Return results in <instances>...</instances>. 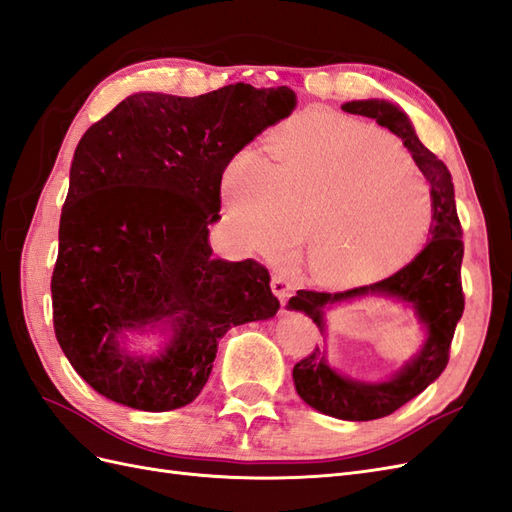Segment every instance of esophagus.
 <instances>
[{"label":"esophagus","mask_w":512,"mask_h":512,"mask_svg":"<svg viewBox=\"0 0 512 512\" xmlns=\"http://www.w3.org/2000/svg\"><path fill=\"white\" fill-rule=\"evenodd\" d=\"M270 287H272V292L279 296V300L281 303H285L287 300V296L292 294V283L287 281V277L283 272H274L272 274V281H270Z\"/></svg>","instance_id":"1"}]
</instances>
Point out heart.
Here are the masks:
<instances>
[{"instance_id": "1", "label": "heart", "mask_w": 512, "mask_h": 512, "mask_svg": "<svg viewBox=\"0 0 512 512\" xmlns=\"http://www.w3.org/2000/svg\"><path fill=\"white\" fill-rule=\"evenodd\" d=\"M270 153L274 162L244 147L222 181L233 231L251 251L279 259L309 229V272L339 287L383 279L422 251L435 201L383 129L309 112L272 136Z\"/></svg>"}]
</instances>
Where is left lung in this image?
<instances>
[{
    "label": "left lung",
    "instance_id": "8db88e82",
    "mask_svg": "<svg viewBox=\"0 0 512 512\" xmlns=\"http://www.w3.org/2000/svg\"><path fill=\"white\" fill-rule=\"evenodd\" d=\"M348 114L374 119L381 127L396 134L404 147L411 151L417 168L430 183L435 201L430 242L411 264H406L391 277L370 285L352 287L346 292H316L298 290L290 298V309L303 311L324 331V307L337 300L363 294L396 296L409 303L417 318L426 324L428 339L422 352L385 383H359L339 376L326 365L324 352L316 346L305 359L294 365V385L298 396L320 413L333 415L348 422H370L391 415L402 404L419 396L432 381H437L450 359V346L456 322L465 309V294L461 283L463 264V229L456 214L454 186L448 166L419 142L413 125L400 108L387 101L368 99L350 101L342 106Z\"/></svg>",
    "mask_w": 512,
    "mask_h": 512
}]
</instances>
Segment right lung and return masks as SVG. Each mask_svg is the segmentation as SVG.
<instances>
[{"instance_id": "add662e5", "label": "right lung", "mask_w": 512, "mask_h": 512, "mask_svg": "<svg viewBox=\"0 0 512 512\" xmlns=\"http://www.w3.org/2000/svg\"><path fill=\"white\" fill-rule=\"evenodd\" d=\"M296 106L294 90L229 84L199 97L138 93L77 144L51 274L56 339L101 396L173 411L205 387L218 339L272 318L279 298L255 259L212 257L231 157ZM170 321L160 358L125 356L127 328Z\"/></svg>"}]
</instances>
